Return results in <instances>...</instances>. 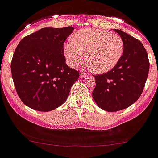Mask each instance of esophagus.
Segmentation results:
<instances>
[{
	"instance_id": "esophagus-1",
	"label": "esophagus",
	"mask_w": 158,
	"mask_h": 158,
	"mask_svg": "<svg viewBox=\"0 0 158 158\" xmlns=\"http://www.w3.org/2000/svg\"><path fill=\"white\" fill-rule=\"evenodd\" d=\"M88 75L86 74V73H80V76L81 77H85V76H87Z\"/></svg>"
}]
</instances>
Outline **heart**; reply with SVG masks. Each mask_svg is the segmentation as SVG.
I'll return each mask as SVG.
<instances>
[{
    "label": "heart",
    "mask_w": 158,
    "mask_h": 158,
    "mask_svg": "<svg viewBox=\"0 0 158 158\" xmlns=\"http://www.w3.org/2000/svg\"><path fill=\"white\" fill-rule=\"evenodd\" d=\"M123 42L116 34L96 28H85L75 33L73 41L64 45L67 62L76 68L87 56L90 68L97 73L111 70L123 52Z\"/></svg>",
    "instance_id": "heart-1"
}]
</instances>
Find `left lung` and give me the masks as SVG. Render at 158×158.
I'll use <instances>...</instances> for the list:
<instances>
[{
  "label": "left lung",
  "instance_id": "8db88e82",
  "mask_svg": "<svg viewBox=\"0 0 158 158\" xmlns=\"http://www.w3.org/2000/svg\"><path fill=\"white\" fill-rule=\"evenodd\" d=\"M123 42V52L108 73L96 75L93 97L99 108L107 112L123 110L136 102L143 93L149 73L148 52L143 44L131 35L113 29Z\"/></svg>",
  "mask_w": 158,
  "mask_h": 158
}]
</instances>
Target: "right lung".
<instances>
[{"instance_id":"1","label":"right lung","mask_w":158,"mask_h":158,"mask_svg":"<svg viewBox=\"0 0 158 158\" xmlns=\"http://www.w3.org/2000/svg\"><path fill=\"white\" fill-rule=\"evenodd\" d=\"M74 30L44 27L22 38L12 58L15 87L27 106L48 112L65 102L79 73L65 63L63 45Z\"/></svg>"}]
</instances>
